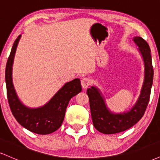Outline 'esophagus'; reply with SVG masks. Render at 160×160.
Here are the masks:
<instances>
[{
  "mask_svg": "<svg viewBox=\"0 0 160 160\" xmlns=\"http://www.w3.org/2000/svg\"><path fill=\"white\" fill-rule=\"evenodd\" d=\"M91 84V80L90 79L88 78H84L81 80V86L83 89H86L88 88V86Z\"/></svg>",
  "mask_w": 160,
  "mask_h": 160,
  "instance_id": "obj_1",
  "label": "esophagus"
}]
</instances>
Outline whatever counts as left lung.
Instances as JSON below:
<instances>
[{
    "label": "left lung",
    "mask_w": 160,
    "mask_h": 160,
    "mask_svg": "<svg viewBox=\"0 0 160 160\" xmlns=\"http://www.w3.org/2000/svg\"><path fill=\"white\" fill-rule=\"evenodd\" d=\"M133 40L140 52L144 65V82L137 102L129 111L113 113L108 108L105 98L96 86L87 89L93 126L103 134H115L127 130L141 120L149 102L153 80V68L148 43L141 37H135Z\"/></svg>",
    "instance_id": "left-lung-1"
}]
</instances>
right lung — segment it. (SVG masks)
I'll return each mask as SVG.
<instances>
[{"instance_id": "add662e5", "label": "right lung", "mask_w": 160, "mask_h": 160, "mask_svg": "<svg viewBox=\"0 0 160 160\" xmlns=\"http://www.w3.org/2000/svg\"><path fill=\"white\" fill-rule=\"evenodd\" d=\"M21 37L20 34L14 42L6 65L5 80L9 105L12 115L24 128L39 135L52 133L62 126L69 101L82 91L80 80L75 78L66 82L41 107L32 108L25 106L16 94L12 78L14 57Z\"/></svg>"}]
</instances>
